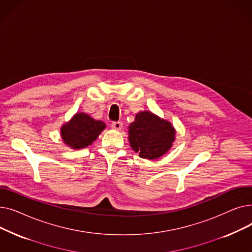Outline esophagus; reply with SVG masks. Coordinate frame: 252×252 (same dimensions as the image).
I'll use <instances>...</instances> for the list:
<instances>
[{
  "label": "esophagus",
  "mask_w": 252,
  "mask_h": 252,
  "mask_svg": "<svg viewBox=\"0 0 252 252\" xmlns=\"http://www.w3.org/2000/svg\"><path fill=\"white\" fill-rule=\"evenodd\" d=\"M111 127L115 130H121L123 128V124L121 122H114L111 124Z\"/></svg>",
  "instance_id": "34e87169"
}]
</instances>
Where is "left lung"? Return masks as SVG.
<instances>
[{
    "label": "left lung",
    "instance_id": "8db88e82",
    "mask_svg": "<svg viewBox=\"0 0 252 252\" xmlns=\"http://www.w3.org/2000/svg\"><path fill=\"white\" fill-rule=\"evenodd\" d=\"M176 134L170 122L148 110L138 112L128 126L129 146L145 159H156L167 153Z\"/></svg>",
    "mask_w": 252,
    "mask_h": 252
}]
</instances>
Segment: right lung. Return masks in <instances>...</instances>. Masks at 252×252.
<instances>
[{"label": "right lung", "instance_id": "add662e5", "mask_svg": "<svg viewBox=\"0 0 252 252\" xmlns=\"http://www.w3.org/2000/svg\"><path fill=\"white\" fill-rule=\"evenodd\" d=\"M106 125L85 112H76L69 122L60 127L63 143L71 149L86 148L96 141Z\"/></svg>", "mask_w": 252, "mask_h": 252}]
</instances>
